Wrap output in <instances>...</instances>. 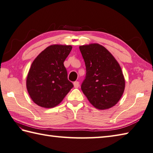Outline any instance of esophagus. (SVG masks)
Here are the masks:
<instances>
[{"instance_id":"34e87169","label":"esophagus","mask_w":153,"mask_h":153,"mask_svg":"<svg viewBox=\"0 0 153 153\" xmlns=\"http://www.w3.org/2000/svg\"><path fill=\"white\" fill-rule=\"evenodd\" d=\"M74 87H76V88H77V87L79 86V82H74Z\"/></svg>"}]
</instances>
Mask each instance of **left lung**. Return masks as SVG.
<instances>
[{"instance_id":"1","label":"left lung","mask_w":153,"mask_h":153,"mask_svg":"<svg viewBox=\"0 0 153 153\" xmlns=\"http://www.w3.org/2000/svg\"><path fill=\"white\" fill-rule=\"evenodd\" d=\"M85 61L86 76L82 90L89 102L99 110L110 108L121 99L125 79L119 63L98 43L79 46Z\"/></svg>"}]
</instances>
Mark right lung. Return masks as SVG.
I'll list each match as a JSON object with an SVG mask.
<instances>
[{
	"label": "right lung",
	"mask_w": 153,
	"mask_h": 153,
	"mask_svg": "<svg viewBox=\"0 0 153 153\" xmlns=\"http://www.w3.org/2000/svg\"><path fill=\"white\" fill-rule=\"evenodd\" d=\"M71 45H52L35 58L27 76L26 87L32 100L43 108H53L74 87L68 79L64 62Z\"/></svg>",
	"instance_id": "obj_1"
}]
</instances>
